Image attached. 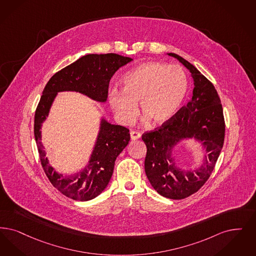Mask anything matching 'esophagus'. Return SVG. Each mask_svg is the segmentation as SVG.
<instances>
[{"label":"esophagus","instance_id":"34e87169","mask_svg":"<svg viewBox=\"0 0 256 256\" xmlns=\"http://www.w3.org/2000/svg\"><path fill=\"white\" fill-rule=\"evenodd\" d=\"M130 137H132V140H137L141 137V133L135 132V130H132L130 132Z\"/></svg>","mask_w":256,"mask_h":256}]
</instances>
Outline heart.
<instances>
[{
  "label": "heart",
  "instance_id": "b5f03b06",
  "mask_svg": "<svg viewBox=\"0 0 256 256\" xmlns=\"http://www.w3.org/2000/svg\"><path fill=\"white\" fill-rule=\"evenodd\" d=\"M123 90L112 88L108 102L118 122L130 124L138 114V104L154 124L170 120L181 108L188 90L184 70L161 62H146L123 78Z\"/></svg>",
  "mask_w": 256,
  "mask_h": 256
}]
</instances>
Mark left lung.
<instances>
[{
    "label": "left lung",
    "instance_id": "obj_1",
    "mask_svg": "<svg viewBox=\"0 0 256 256\" xmlns=\"http://www.w3.org/2000/svg\"><path fill=\"white\" fill-rule=\"evenodd\" d=\"M168 55L190 72L194 82V95L170 120L144 133L142 140L146 146L144 170L148 181L159 194L180 200L197 192L210 178L223 148L225 120L221 100L212 82L181 56L175 53ZM188 138L202 142L208 155L199 169L184 172L174 163L172 148Z\"/></svg>",
    "mask_w": 256,
    "mask_h": 256
}]
</instances>
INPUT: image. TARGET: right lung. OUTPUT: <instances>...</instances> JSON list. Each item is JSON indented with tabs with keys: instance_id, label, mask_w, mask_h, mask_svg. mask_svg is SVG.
Wrapping results in <instances>:
<instances>
[{
	"instance_id": "right-lung-1",
	"label": "right lung",
	"mask_w": 256,
	"mask_h": 256,
	"mask_svg": "<svg viewBox=\"0 0 256 256\" xmlns=\"http://www.w3.org/2000/svg\"><path fill=\"white\" fill-rule=\"evenodd\" d=\"M130 61L132 58L115 53L88 54L56 72L44 88L34 118V136L42 166L53 186L73 200H92L106 188L117 156L130 140V130L102 119L88 164L81 172L66 176L58 174L48 163L41 142L42 124L48 116L57 92H80L97 102H106L113 74Z\"/></svg>"
}]
</instances>
